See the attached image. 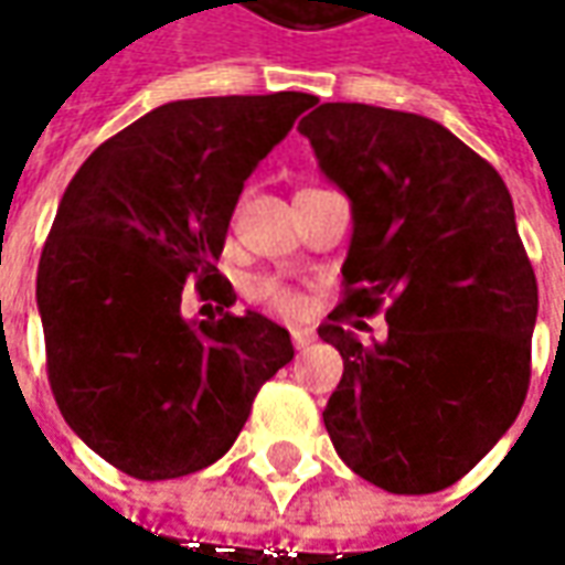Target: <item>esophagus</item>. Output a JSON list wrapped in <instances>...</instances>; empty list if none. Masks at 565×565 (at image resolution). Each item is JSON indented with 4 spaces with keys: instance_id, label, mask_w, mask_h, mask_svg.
I'll return each instance as SVG.
<instances>
[{
    "instance_id": "obj_1",
    "label": "esophagus",
    "mask_w": 565,
    "mask_h": 565,
    "mask_svg": "<svg viewBox=\"0 0 565 565\" xmlns=\"http://www.w3.org/2000/svg\"><path fill=\"white\" fill-rule=\"evenodd\" d=\"M311 342H315V330H311V327H292L295 349H308Z\"/></svg>"
}]
</instances>
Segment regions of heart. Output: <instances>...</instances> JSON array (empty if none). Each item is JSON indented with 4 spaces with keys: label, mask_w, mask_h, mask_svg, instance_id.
I'll use <instances>...</instances> for the list:
<instances>
[{
    "label": "heart",
    "mask_w": 565,
    "mask_h": 565,
    "mask_svg": "<svg viewBox=\"0 0 565 565\" xmlns=\"http://www.w3.org/2000/svg\"><path fill=\"white\" fill-rule=\"evenodd\" d=\"M248 295L257 301V305H264L267 311L273 315H282V317H295L305 311V298L289 289L286 282H279V279H270V276H260V279H250L248 282Z\"/></svg>",
    "instance_id": "b5f03b06"
}]
</instances>
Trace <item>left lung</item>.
I'll return each instance as SVG.
<instances>
[{"mask_svg": "<svg viewBox=\"0 0 565 565\" xmlns=\"http://www.w3.org/2000/svg\"><path fill=\"white\" fill-rule=\"evenodd\" d=\"M352 204L345 298L323 342L342 380L323 408L339 459L390 493H434L515 422L532 377L537 282L500 172L440 121L320 103L298 121ZM387 305L391 333L348 330Z\"/></svg>", "mask_w": 565, "mask_h": 565, "instance_id": "1", "label": "left lung"}]
</instances>
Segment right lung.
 Instances as JSON below:
<instances>
[{"mask_svg":"<svg viewBox=\"0 0 565 565\" xmlns=\"http://www.w3.org/2000/svg\"><path fill=\"white\" fill-rule=\"evenodd\" d=\"M311 94L157 106L99 143L68 182L36 270L50 386L62 418L141 481L213 466L264 380L292 361L289 330L245 311L182 315L185 279L232 305L216 270L245 179Z\"/></svg>","mask_w":565,"mask_h":565,"instance_id":"add662e5","label":"right lung"}]
</instances>
